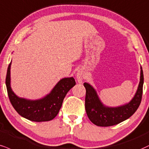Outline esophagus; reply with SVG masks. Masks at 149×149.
I'll return each instance as SVG.
<instances>
[{
  "instance_id": "1",
  "label": "esophagus",
  "mask_w": 149,
  "mask_h": 149,
  "mask_svg": "<svg viewBox=\"0 0 149 149\" xmlns=\"http://www.w3.org/2000/svg\"><path fill=\"white\" fill-rule=\"evenodd\" d=\"M76 80L79 83H82V80L85 78V74H84V71L82 69L78 70L76 73Z\"/></svg>"
}]
</instances>
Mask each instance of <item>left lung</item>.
<instances>
[{
  "label": "left lung",
  "mask_w": 149,
  "mask_h": 149,
  "mask_svg": "<svg viewBox=\"0 0 149 149\" xmlns=\"http://www.w3.org/2000/svg\"><path fill=\"white\" fill-rule=\"evenodd\" d=\"M144 74L141 67L140 81L137 92L129 103L118 107H108L102 103L96 91L87 82L84 83L86 89L85 110L87 116L98 126H111L122 122L130 117L140 105L143 92Z\"/></svg>",
  "instance_id": "obj_1"
}]
</instances>
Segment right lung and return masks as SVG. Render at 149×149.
<instances>
[{"instance_id": "right-lung-1", "label": "right lung", "mask_w": 149, "mask_h": 149, "mask_svg": "<svg viewBox=\"0 0 149 149\" xmlns=\"http://www.w3.org/2000/svg\"><path fill=\"white\" fill-rule=\"evenodd\" d=\"M9 64L7 71V90L10 101L15 110L21 116L36 122L48 121L53 119L58 114L62 102L67 92L76 85L73 77L61 79L49 94L37 100H29L20 98L14 94L10 85V68Z\"/></svg>"}]
</instances>
